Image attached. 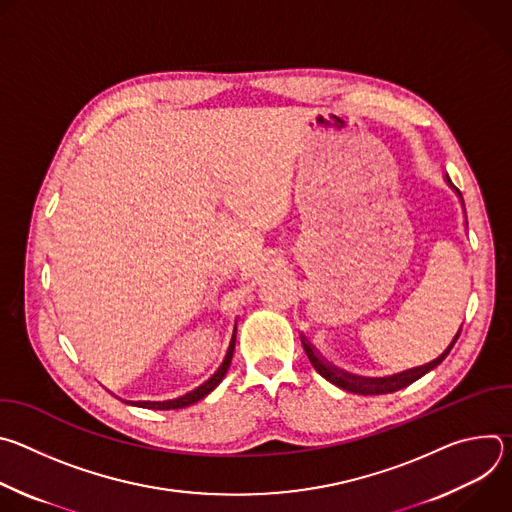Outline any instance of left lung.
Wrapping results in <instances>:
<instances>
[{
	"instance_id": "obj_1",
	"label": "left lung",
	"mask_w": 512,
	"mask_h": 512,
	"mask_svg": "<svg viewBox=\"0 0 512 512\" xmlns=\"http://www.w3.org/2000/svg\"><path fill=\"white\" fill-rule=\"evenodd\" d=\"M444 180L448 182V186L458 194L460 202L464 204L460 190L452 184V180H450L448 174L444 176ZM460 332H462V326L458 328V332H456V336L452 338V342L448 344V348H446L440 356H437V358H433V360H429V362H425V364H419V367L405 369V371H401V373H393V375H385V377H360V375L346 373V371L334 367L332 362H328V360L318 352V348H316L304 334H302L300 338H302V344H304V350H306L310 362L314 364V369H316L326 381H330L332 385H336V387H340V389H344V391L358 393V395H385V393H395V391H399V389H403V387L415 383L417 379H421L423 375H427L431 369H435L437 364H440V362L450 354V350H452V346L456 344Z\"/></svg>"
}]
</instances>
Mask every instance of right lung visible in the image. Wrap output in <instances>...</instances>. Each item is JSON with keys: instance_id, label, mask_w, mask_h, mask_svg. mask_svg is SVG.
Returning <instances> with one entry per match:
<instances>
[{"instance_id": "add662e5", "label": "right lung", "mask_w": 512, "mask_h": 512, "mask_svg": "<svg viewBox=\"0 0 512 512\" xmlns=\"http://www.w3.org/2000/svg\"><path fill=\"white\" fill-rule=\"evenodd\" d=\"M235 340H237V322L233 326V334H231V340H229V346H227V352H225V358L223 362L218 364V369L198 387H194L192 391L176 397V399H168V401H125L129 405H135V407H143V409H160V411H168V409H182V407H188V405H194L196 401L204 399L210 391H214L218 387V383H221L231 367V360H233V352H235Z\"/></svg>"}]
</instances>
